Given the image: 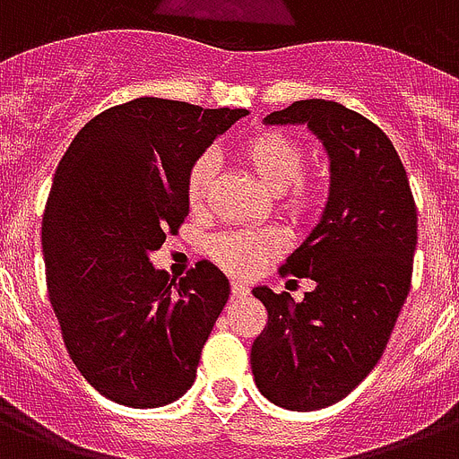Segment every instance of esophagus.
Masks as SVG:
<instances>
[{
	"label": "esophagus",
	"instance_id": "obj_1",
	"mask_svg": "<svg viewBox=\"0 0 459 459\" xmlns=\"http://www.w3.org/2000/svg\"><path fill=\"white\" fill-rule=\"evenodd\" d=\"M232 296L234 299H244V296H248V287L247 284H241V281H232Z\"/></svg>",
	"mask_w": 459,
	"mask_h": 459
}]
</instances>
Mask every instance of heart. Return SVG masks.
Returning a JSON list of instances; mask_svg holds the SVG:
<instances>
[{"label":"heart","mask_w":459,"mask_h":459,"mask_svg":"<svg viewBox=\"0 0 459 459\" xmlns=\"http://www.w3.org/2000/svg\"><path fill=\"white\" fill-rule=\"evenodd\" d=\"M237 156L263 185L273 192L274 206L293 222L313 220L322 208V186L306 172L307 152L299 139L281 130H263L244 139ZM218 163L211 153L192 160L185 178V201L192 212L204 211ZM287 247L277 227L225 230L206 241V253L215 265L237 277H248L265 260L280 255Z\"/></svg>","instance_id":"obj_1"}]
</instances>
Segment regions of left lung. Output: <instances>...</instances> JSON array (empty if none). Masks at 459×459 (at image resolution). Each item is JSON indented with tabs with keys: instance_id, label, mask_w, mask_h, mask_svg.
<instances>
[{
	"instance_id": "left-lung-1",
	"label": "left lung",
	"mask_w": 459,
	"mask_h": 459,
	"mask_svg": "<svg viewBox=\"0 0 459 459\" xmlns=\"http://www.w3.org/2000/svg\"><path fill=\"white\" fill-rule=\"evenodd\" d=\"M265 123H306L332 163L325 215L280 267L315 289L300 303L253 289L267 310L251 346L255 386L274 405L307 412L346 398L379 362L412 281L417 206L395 146L360 113L306 99Z\"/></svg>"
}]
</instances>
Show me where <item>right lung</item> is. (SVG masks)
I'll list each match as a JSON object with an SVG mask.
<instances>
[{
	"label": "right lung",
	"mask_w": 459,
	"mask_h": 459,
	"mask_svg": "<svg viewBox=\"0 0 459 459\" xmlns=\"http://www.w3.org/2000/svg\"><path fill=\"white\" fill-rule=\"evenodd\" d=\"M247 108L142 97L75 134L42 218L47 291L65 351L99 394L160 408L186 394L230 296L208 260L170 281L149 253L185 222V178Z\"/></svg>",
	"instance_id": "right-lung-1"
}]
</instances>
